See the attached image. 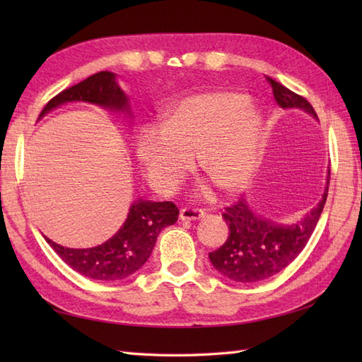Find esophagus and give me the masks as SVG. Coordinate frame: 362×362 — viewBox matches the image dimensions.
<instances>
[{
	"mask_svg": "<svg viewBox=\"0 0 362 362\" xmlns=\"http://www.w3.org/2000/svg\"><path fill=\"white\" fill-rule=\"evenodd\" d=\"M204 210L201 209H193V206H185V209L180 210V219L182 221H194L204 218Z\"/></svg>",
	"mask_w": 362,
	"mask_h": 362,
	"instance_id": "1",
	"label": "esophagus"
}]
</instances>
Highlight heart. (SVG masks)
I'll list each match as a JSON object with an SVG mask.
<instances>
[{
    "mask_svg": "<svg viewBox=\"0 0 362 362\" xmlns=\"http://www.w3.org/2000/svg\"><path fill=\"white\" fill-rule=\"evenodd\" d=\"M259 138V118L245 96L213 90L183 98L168 112L163 126H144L136 152L152 187L163 194L179 188L196 153L214 183L238 191L255 175Z\"/></svg>",
    "mask_w": 362,
    "mask_h": 362,
    "instance_id": "heart-1",
    "label": "heart"
}]
</instances>
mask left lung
<instances>
[{
    "mask_svg": "<svg viewBox=\"0 0 362 362\" xmlns=\"http://www.w3.org/2000/svg\"><path fill=\"white\" fill-rule=\"evenodd\" d=\"M272 87L276 104L283 109H302L317 118L316 110L294 91L266 76ZM327 183H329V173ZM328 196L325 189L322 201L294 226H276L257 216L244 199L226 206L222 218L228 226V236L219 249L209 253L211 264L227 279L240 283H255L279 274L305 249L317 226Z\"/></svg>",
    "mask_w": 362,
    "mask_h": 362,
    "instance_id": "1",
    "label": "left lung"
}]
</instances>
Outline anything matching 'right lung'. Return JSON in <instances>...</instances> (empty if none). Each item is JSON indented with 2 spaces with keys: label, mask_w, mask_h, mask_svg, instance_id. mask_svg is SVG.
Here are the masks:
<instances>
[{
  "label": "right lung",
  "mask_w": 362,
  "mask_h": 362,
  "mask_svg": "<svg viewBox=\"0 0 362 362\" xmlns=\"http://www.w3.org/2000/svg\"><path fill=\"white\" fill-rule=\"evenodd\" d=\"M71 101H87L110 109H127V98L115 82V74L101 71L49 99L42 115ZM179 209L173 202L138 201L130 206L124 224L109 241L91 249H68L46 238L65 263L79 274L95 280H121L132 275L151 257L158 233L173 226Z\"/></svg>",
  "instance_id": "1"
}]
</instances>
